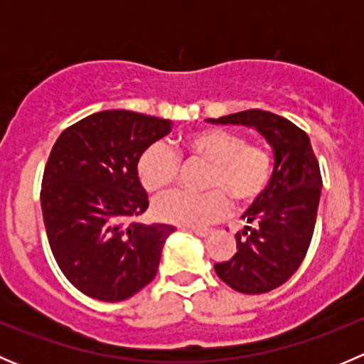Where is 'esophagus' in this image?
<instances>
[{
    "label": "esophagus",
    "instance_id": "34e87169",
    "mask_svg": "<svg viewBox=\"0 0 364 364\" xmlns=\"http://www.w3.org/2000/svg\"><path fill=\"white\" fill-rule=\"evenodd\" d=\"M190 230H192V232L196 234V236H199V237H208L209 234L213 232L211 229H196V227H192V229H190Z\"/></svg>",
    "mask_w": 364,
    "mask_h": 364
}]
</instances>
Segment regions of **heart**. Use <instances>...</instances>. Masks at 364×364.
<instances>
[{
	"mask_svg": "<svg viewBox=\"0 0 364 364\" xmlns=\"http://www.w3.org/2000/svg\"><path fill=\"white\" fill-rule=\"evenodd\" d=\"M190 161L211 165L205 176V193L183 190L164 193L153 200V215L165 223L200 227L218 222L229 213L230 200L237 208L255 204L266 193L273 176V156L245 135L222 128H205L185 139ZM181 172V159L164 142H155L137 160V176L148 192L172 185Z\"/></svg>",
	"mask_w": 364,
	"mask_h": 364,
	"instance_id": "1",
	"label": "heart"
}]
</instances>
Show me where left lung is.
Segmentation results:
<instances>
[{"label": "left lung", "instance_id": "left-lung-1", "mask_svg": "<svg viewBox=\"0 0 364 364\" xmlns=\"http://www.w3.org/2000/svg\"><path fill=\"white\" fill-rule=\"evenodd\" d=\"M218 124L255 127L274 149V171L266 193L245 211L248 225L236 234L237 252L215 271L230 289L264 294L299 269L314 236L322 176L306 132L278 114L250 109Z\"/></svg>", "mask_w": 364, "mask_h": 364}]
</instances>
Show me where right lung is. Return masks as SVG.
I'll list each match as a JSON object with an SVG mask.
<instances>
[{"label": "right lung", "mask_w": 364, "mask_h": 364, "mask_svg": "<svg viewBox=\"0 0 364 364\" xmlns=\"http://www.w3.org/2000/svg\"><path fill=\"white\" fill-rule=\"evenodd\" d=\"M171 124L141 112L102 111L63 130L50 149L40 190L47 240L82 294L116 303L155 278L174 227L135 222L149 205L137 160Z\"/></svg>", "instance_id": "1"}]
</instances>
